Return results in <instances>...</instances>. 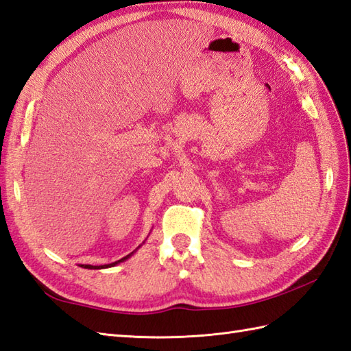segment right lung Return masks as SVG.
I'll use <instances>...</instances> for the list:
<instances>
[{
	"label": "right lung",
	"instance_id": "right-lung-1",
	"mask_svg": "<svg viewBox=\"0 0 351 351\" xmlns=\"http://www.w3.org/2000/svg\"><path fill=\"white\" fill-rule=\"evenodd\" d=\"M143 243H144V241H143ZM138 247H139V246H138ZM138 247H136V249H138ZM136 249H135L134 252H130L129 255L123 256L121 260L115 261V263H111V264H102V266H91V264H80V266H81V267H84V269H91V270H96V269H108V267H114V266H117V264H120V263H123V261H126L128 258H130V256L136 252Z\"/></svg>",
	"mask_w": 351,
	"mask_h": 351
}]
</instances>
